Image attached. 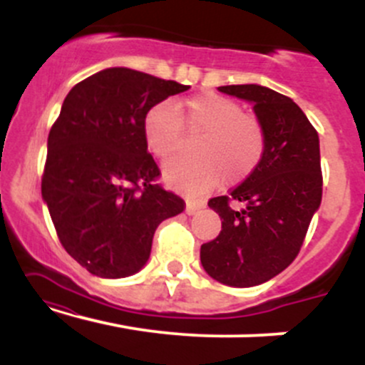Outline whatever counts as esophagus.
<instances>
[{"instance_id": "esophagus-1", "label": "esophagus", "mask_w": 365, "mask_h": 365, "mask_svg": "<svg viewBox=\"0 0 365 365\" xmlns=\"http://www.w3.org/2000/svg\"><path fill=\"white\" fill-rule=\"evenodd\" d=\"M206 204L202 202V200H194V199H187V204H185V212L188 216L195 215L197 211H200V209H204Z\"/></svg>"}]
</instances>
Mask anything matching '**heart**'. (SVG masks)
<instances>
[{
  "label": "heart",
  "instance_id": "obj_1",
  "mask_svg": "<svg viewBox=\"0 0 365 365\" xmlns=\"http://www.w3.org/2000/svg\"><path fill=\"white\" fill-rule=\"evenodd\" d=\"M182 118L190 132L202 133L197 158H173L163 165V178L178 190L200 194L215 188L221 178L235 183L250 175L266 148V132L255 116L244 113L233 99L215 92L177 104L158 103L144 116V137L156 158H168L182 142Z\"/></svg>",
  "mask_w": 365,
  "mask_h": 365
}]
</instances>
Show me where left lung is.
Wrapping results in <instances>:
<instances>
[{
  "mask_svg": "<svg viewBox=\"0 0 365 365\" xmlns=\"http://www.w3.org/2000/svg\"><path fill=\"white\" fill-rule=\"evenodd\" d=\"M217 91L254 104L266 148L240 185L207 202L221 217V232L200 247V262L216 282L255 287L290 266L321 206L319 137L304 111L269 87L244 83Z\"/></svg>",
  "mask_w": 365,
  "mask_h": 365,
  "instance_id": "1",
  "label": "left lung"
}]
</instances>
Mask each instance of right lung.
I'll use <instances>...</instances> for the list:
<instances>
[{
  "label": "right lung",
  "mask_w": 365,
  "mask_h": 365,
  "mask_svg": "<svg viewBox=\"0 0 365 365\" xmlns=\"http://www.w3.org/2000/svg\"><path fill=\"white\" fill-rule=\"evenodd\" d=\"M187 89L113 66L72 87L49 130L43 200L66 252L99 278L139 273L159 223L183 211L178 195L154 185L144 116Z\"/></svg>",
  "instance_id": "add662e5"
}]
</instances>
